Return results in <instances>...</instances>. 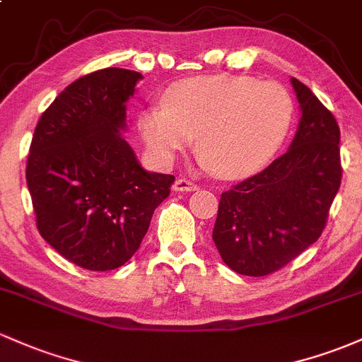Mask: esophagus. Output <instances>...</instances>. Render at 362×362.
Segmentation results:
<instances>
[{
  "instance_id": "esophagus-1",
  "label": "esophagus",
  "mask_w": 362,
  "mask_h": 362,
  "mask_svg": "<svg viewBox=\"0 0 362 362\" xmlns=\"http://www.w3.org/2000/svg\"><path fill=\"white\" fill-rule=\"evenodd\" d=\"M173 188L174 192H195V189H198V185L186 180V177H180V180H176V182H174Z\"/></svg>"
}]
</instances>
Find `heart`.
<instances>
[{
    "mask_svg": "<svg viewBox=\"0 0 362 362\" xmlns=\"http://www.w3.org/2000/svg\"><path fill=\"white\" fill-rule=\"evenodd\" d=\"M160 103L138 117L151 155L169 164L198 136L204 164L224 180L267 165L285 143L295 112L285 86L235 74L180 81L162 93Z\"/></svg>",
    "mask_w": 362,
    "mask_h": 362,
    "instance_id": "1",
    "label": "heart"
}]
</instances>
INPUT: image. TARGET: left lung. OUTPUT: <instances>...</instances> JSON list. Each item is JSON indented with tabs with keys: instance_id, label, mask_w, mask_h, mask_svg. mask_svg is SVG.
I'll return each mask as SVG.
<instances>
[{
	"instance_id": "1",
	"label": "left lung",
	"mask_w": 362,
	"mask_h": 362,
	"mask_svg": "<svg viewBox=\"0 0 362 362\" xmlns=\"http://www.w3.org/2000/svg\"><path fill=\"white\" fill-rule=\"evenodd\" d=\"M302 117L290 148L219 200L212 240L238 274L281 269L321 236L341 182L340 129L332 112L291 77Z\"/></svg>"
}]
</instances>
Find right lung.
<instances>
[{
  "label": "right lung",
  "instance_id": "1",
  "mask_svg": "<svg viewBox=\"0 0 362 362\" xmlns=\"http://www.w3.org/2000/svg\"><path fill=\"white\" fill-rule=\"evenodd\" d=\"M139 79L108 67L74 81L42 112L30 143L25 180L37 231L89 271L117 269L133 257L174 182L146 173L120 136Z\"/></svg>",
  "mask_w": 362,
  "mask_h": 362
}]
</instances>
